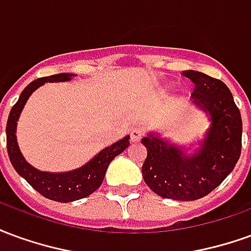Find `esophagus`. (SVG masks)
Listing matches in <instances>:
<instances>
[{"instance_id": "esophagus-1", "label": "esophagus", "mask_w": 251, "mask_h": 251, "mask_svg": "<svg viewBox=\"0 0 251 251\" xmlns=\"http://www.w3.org/2000/svg\"><path fill=\"white\" fill-rule=\"evenodd\" d=\"M144 137V129L142 127H134L131 129L130 133V138L133 142H138Z\"/></svg>"}]
</instances>
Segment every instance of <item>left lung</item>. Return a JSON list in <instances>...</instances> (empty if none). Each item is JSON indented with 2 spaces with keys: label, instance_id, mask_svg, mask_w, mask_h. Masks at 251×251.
I'll return each mask as SVG.
<instances>
[{
  "label": "left lung",
  "instance_id": "obj_1",
  "mask_svg": "<svg viewBox=\"0 0 251 251\" xmlns=\"http://www.w3.org/2000/svg\"><path fill=\"white\" fill-rule=\"evenodd\" d=\"M183 75L195 83L192 103L208 117L210 126L195 151L194 144L177 145L158 133H148L141 140L148 151L142 177L161 198L189 201L208 195L231 174L241 156L242 118L222 80L194 70Z\"/></svg>",
  "mask_w": 251,
  "mask_h": 251
}]
</instances>
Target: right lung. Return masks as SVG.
I'll return each instance as SVG.
<instances>
[{
  "label": "right lung",
  "mask_w": 251,
  "mask_h": 251,
  "mask_svg": "<svg viewBox=\"0 0 251 251\" xmlns=\"http://www.w3.org/2000/svg\"><path fill=\"white\" fill-rule=\"evenodd\" d=\"M74 76L76 75L63 72L30 82L23 90L19 100L10 110L8 124H6V148H8L10 163L16 169V172L21 177H24L39 194L46 196L47 199L62 201V203L83 199L95 192L103 181L109 164L114 160V157L124 152L130 144L129 142L130 136H125L120 141L111 144L110 147L103 148L84 165L67 172H44L32 167L25 160L19 148L16 131H17V121L26 100L43 84L48 82H68Z\"/></svg>",
  "instance_id": "1"
}]
</instances>
